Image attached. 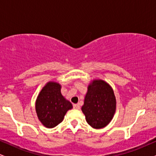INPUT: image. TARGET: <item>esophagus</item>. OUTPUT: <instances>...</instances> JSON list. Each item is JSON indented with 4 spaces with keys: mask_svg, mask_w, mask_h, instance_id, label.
Returning a JSON list of instances; mask_svg holds the SVG:
<instances>
[{
    "mask_svg": "<svg viewBox=\"0 0 156 156\" xmlns=\"http://www.w3.org/2000/svg\"><path fill=\"white\" fill-rule=\"evenodd\" d=\"M73 108L75 109H80V105L78 103H77V104H74L73 105Z\"/></svg>",
    "mask_w": 156,
    "mask_h": 156,
    "instance_id": "1",
    "label": "esophagus"
}]
</instances>
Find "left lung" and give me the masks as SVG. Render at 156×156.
<instances>
[{
  "instance_id": "8db88e82",
  "label": "left lung",
  "mask_w": 156,
  "mask_h": 156,
  "mask_svg": "<svg viewBox=\"0 0 156 156\" xmlns=\"http://www.w3.org/2000/svg\"><path fill=\"white\" fill-rule=\"evenodd\" d=\"M116 105L117 101L112 87L105 80L94 79L87 87L81 111L91 127L101 129L112 120Z\"/></svg>"
}]
</instances>
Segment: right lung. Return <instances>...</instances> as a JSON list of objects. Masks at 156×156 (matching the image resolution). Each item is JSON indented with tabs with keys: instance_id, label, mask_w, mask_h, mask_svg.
Returning a JSON list of instances; mask_svg holds the SVG:
<instances>
[{
	"instance_id": "1",
	"label": "right lung",
	"mask_w": 156,
	"mask_h": 156,
	"mask_svg": "<svg viewBox=\"0 0 156 156\" xmlns=\"http://www.w3.org/2000/svg\"><path fill=\"white\" fill-rule=\"evenodd\" d=\"M62 85L58 82L48 81L41 89L35 103L37 117L48 128H53L63 121L73 105L61 93Z\"/></svg>"
}]
</instances>
